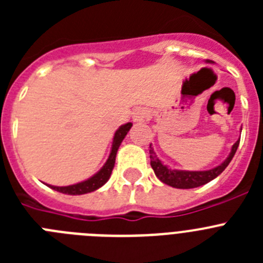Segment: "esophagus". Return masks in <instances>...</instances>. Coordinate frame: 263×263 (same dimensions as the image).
<instances>
[{"label": "esophagus", "instance_id": "34e87169", "mask_svg": "<svg viewBox=\"0 0 263 263\" xmlns=\"http://www.w3.org/2000/svg\"><path fill=\"white\" fill-rule=\"evenodd\" d=\"M133 118L136 122H145L148 118V113L145 109H137L133 113Z\"/></svg>", "mask_w": 263, "mask_h": 263}]
</instances>
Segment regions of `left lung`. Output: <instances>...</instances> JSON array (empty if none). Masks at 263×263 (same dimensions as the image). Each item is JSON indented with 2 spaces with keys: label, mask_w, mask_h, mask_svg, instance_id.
Returning a JSON list of instances; mask_svg holds the SVG:
<instances>
[{
  "label": "left lung",
  "mask_w": 263,
  "mask_h": 263,
  "mask_svg": "<svg viewBox=\"0 0 263 263\" xmlns=\"http://www.w3.org/2000/svg\"><path fill=\"white\" fill-rule=\"evenodd\" d=\"M240 145V139L232 146L231 154L228 155L227 159L222 162L220 166L215 167L212 170L206 171H183V170H171L163 164L154 153V148L150 145V164L154 170L155 175L160 182L167 185H171L174 188H182V190H190V188H196L200 185L206 184L208 182L217 178L220 174L227 168V166L231 163L232 158L234 157L237 152V147Z\"/></svg>",
  "instance_id": "8db88e82"
}]
</instances>
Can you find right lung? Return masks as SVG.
Returning <instances> with one entry per match:
<instances>
[{"label": "right lung", "mask_w": 263, "mask_h": 263, "mask_svg": "<svg viewBox=\"0 0 263 263\" xmlns=\"http://www.w3.org/2000/svg\"><path fill=\"white\" fill-rule=\"evenodd\" d=\"M132 122H127V124L122 125V126L118 127V130L115 133V138H113V143H111V150L110 154H109L108 160L105 162L101 170L99 173L95 174L92 178L87 179L84 182L76 183V184L72 185H66V187H57V185H48L52 190L58 192H62V194L67 195H84L89 194V192H93L96 190H99L100 187H103L106 182L109 180L111 175V171H113V167H115L116 162V155H117V150L120 147L121 142L124 141L125 136L127 134V132L132 127Z\"/></svg>", "instance_id": "right-lung-1"}]
</instances>
